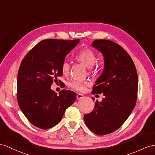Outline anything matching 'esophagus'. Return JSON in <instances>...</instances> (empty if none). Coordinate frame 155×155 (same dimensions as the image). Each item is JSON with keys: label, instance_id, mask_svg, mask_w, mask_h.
Instances as JSON below:
<instances>
[{"label": "esophagus", "instance_id": "obj_1", "mask_svg": "<svg viewBox=\"0 0 155 155\" xmlns=\"http://www.w3.org/2000/svg\"><path fill=\"white\" fill-rule=\"evenodd\" d=\"M83 98H84V95H82V94H77V95H76L77 100L82 99Z\"/></svg>", "mask_w": 155, "mask_h": 155}]
</instances>
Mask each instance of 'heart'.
I'll list each match as a JSON object with an SVG mask.
<instances>
[{
  "instance_id": "b5f03b06",
  "label": "heart",
  "mask_w": 155,
  "mask_h": 155,
  "mask_svg": "<svg viewBox=\"0 0 155 155\" xmlns=\"http://www.w3.org/2000/svg\"><path fill=\"white\" fill-rule=\"evenodd\" d=\"M75 59L80 62L84 64L85 66L88 68L89 70H93L95 66L97 56L95 52L92 49L89 48H85L82 49L75 55ZM70 64L69 62L64 60L62 62L61 70L63 74H68L70 71ZM88 83L86 81H80L77 80H73L69 83V85L71 89L78 91H84L85 89L86 86Z\"/></svg>"
}]
</instances>
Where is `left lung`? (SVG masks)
I'll use <instances>...</instances> for the list:
<instances>
[{"mask_svg":"<svg viewBox=\"0 0 155 155\" xmlns=\"http://www.w3.org/2000/svg\"><path fill=\"white\" fill-rule=\"evenodd\" d=\"M92 46L101 51L104 60L103 71L93 85L92 94L103 93L104 97L101 102H95L93 110L84 116V120L93 133L104 135L121 127L133 111L137 98L138 77L131 56L119 45L97 39Z\"/></svg>","mask_w":155,"mask_h":155,"instance_id":"8db88e82","label":"left lung"}]
</instances>
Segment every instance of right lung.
Masks as SVG:
<instances>
[{
	"label": "right lung",
	"mask_w": 155,
	"mask_h": 155,
	"mask_svg": "<svg viewBox=\"0 0 155 155\" xmlns=\"http://www.w3.org/2000/svg\"><path fill=\"white\" fill-rule=\"evenodd\" d=\"M80 39H45L22 60L18 73L17 100L21 110L33 126L47 130L58 124L76 94L62 90L58 95L51 86L62 76V62Z\"/></svg>",
	"instance_id": "add662e5"
}]
</instances>
